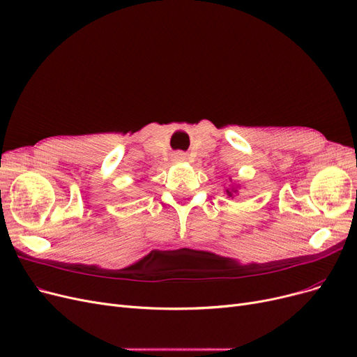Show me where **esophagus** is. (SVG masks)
<instances>
[{
	"label": "esophagus",
	"instance_id": "obj_1",
	"mask_svg": "<svg viewBox=\"0 0 357 357\" xmlns=\"http://www.w3.org/2000/svg\"><path fill=\"white\" fill-rule=\"evenodd\" d=\"M176 159H178V160H185V159H186V156L183 155V153H176Z\"/></svg>",
	"mask_w": 357,
	"mask_h": 357
}]
</instances>
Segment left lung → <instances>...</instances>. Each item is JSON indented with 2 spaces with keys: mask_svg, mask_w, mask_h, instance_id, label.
<instances>
[{
  "mask_svg": "<svg viewBox=\"0 0 357 357\" xmlns=\"http://www.w3.org/2000/svg\"><path fill=\"white\" fill-rule=\"evenodd\" d=\"M235 192H236L235 189H232V190H229V189H226V193H228V195H229V197H232V193H235Z\"/></svg>",
  "mask_w": 357,
  "mask_h": 357,
  "instance_id": "1",
  "label": "left lung"
}]
</instances>
